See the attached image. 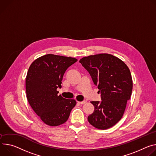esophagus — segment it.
Segmentation results:
<instances>
[{"mask_svg": "<svg viewBox=\"0 0 156 156\" xmlns=\"http://www.w3.org/2000/svg\"><path fill=\"white\" fill-rule=\"evenodd\" d=\"M79 104H84V103L86 102L85 101H77Z\"/></svg>", "mask_w": 156, "mask_h": 156, "instance_id": "esophagus-1", "label": "esophagus"}]
</instances>
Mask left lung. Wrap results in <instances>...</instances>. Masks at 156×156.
Wrapping results in <instances>:
<instances>
[{"mask_svg":"<svg viewBox=\"0 0 156 156\" xmlns=\"http://www.w3.org/2000/svg\"><path fill=\"white\" fill-rule=\"evenodd\" d=\"M79 62L89 71L101 93V101H92L94 112L89 123L99 129L115 125L125 113L133 90L129 69L118 58L107 53L83 57Z\"/></svg>","mask_w":156,"mask_h":156,"instance_id":"obj_1","label":"left lung"}]
</instances>
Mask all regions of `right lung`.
Returning a JSON list of instances; mask_svg holds the SVG:
<instances>
[{
  "label": "right lung",
  "mask_w": 156,
  "mask_h": 156,
  "mask_svg": "<svg viewBox=\"0 0 156 156\" xmlns=\"http://www.w3.org/2000/svg\"><path fill=\"white\" fill-rule=\"evenodd\" d=\"M77 61L74 58L52 54L42 56L30 65L26 77L27 98L29 104L46 125L57 126L68 119L76 105L74 99L58 95L67 69Z\"/></svg>",
  "instance_id": "add662e5"
}]
</instances>
